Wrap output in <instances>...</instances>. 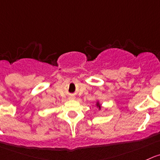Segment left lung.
Returning <instances> with one entry per match:
<instances>
[{
	"mask_svg": "<svg viewBox=\"0 0 160 160\" xmlns=\"http://www.w3.org/2000/svg\"><path fill=\"white\" fill-rule=\"evenodd\" d=\"M97 106H98V107H100V105H99V104H98V103H97Z\"/></svg>",
	"mask_w": 160,
	"mask_h": 160,
	"instance_id": "8db88e82",
	"label": "left lung"
}]
</instances>
